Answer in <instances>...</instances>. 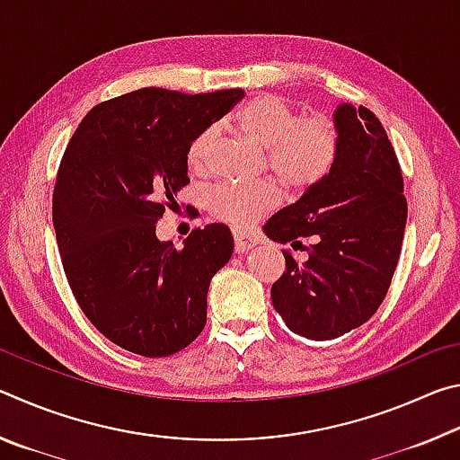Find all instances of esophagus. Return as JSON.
<instances>
[{"label":"esophagus","instance_id":"34e87169","mask_svg":"<svg viewBox=\"0 0 460 460\" xmlns=\"http://www.w3.org/2000/svg\"><path fill=\"white\" fill-rule=\"evenodd\" d=\"M233 243H235V253H247L249 249L255 247V239L249 237L243 231H233Z\"/></svg>","mask_w":460,"mask_h":460}]
</instances>
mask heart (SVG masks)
<instances>
[{
	"label": "heart",
	"mask_w": 460,
	"mask_h": 460,
	"mask_svg": "<svg viewBox=\"0 0 460 460\" xmlns=\"http://www.w3.org/2000/svg\"><path fill=\"white\" fill-rule=\"evenodd\" d=\"M227 126L249 144L263 150L268 166L286 189L305 192L331 174L339 158V128L331 115H298L284 97L260 93L249 97L227 119ZM217 142V129L207 128L192 139L186 162L192 172H205ZM279 197L268 184H217L207 194L213 219L247 229L274 211Z\"/></svg>",
	"instance_id": "heart-1"
}]
</instances>
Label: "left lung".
<instances>
[{
	"label": "left lung",
	"mask_w": 460,
	"mask_h": 460,
	"mask_svg": "<svg viewBox=\"0 0 460 460\" xmlns=\"http://www.w3.org/2000/svg\"><path fill=\"white\" fill-rule=\"evenodd\" d=\"M334 121L341 147L331 174L263 227L292 247L313 239L306 261L282 249L286 271L271 286L288 329L310 341L342 337L377 313L408 217L398 155L376 113L342 103Z\"/></svg>",
	"instance_id": "left-lung-1"
}]
</instances>
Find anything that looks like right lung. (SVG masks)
<instances>
[{
    "label": "right lung",
    "mask_w": 460,
    "mask_h": 460,
    "mask_svg": "<svg viewBox=\"0 0 460 460\" xmlns=\"http://www.w3.org/2000/svg\"><path fill=\"white\" fill-rule=\"evenodd\" d=\"M241 97L131 91L93 107L62 155L52 199L62 268L84 316L126 351L168 357L205 329L208 284L231 260V233L207 225L176 249L155 237V223L189 184V144Z\"/></svg>",
    "instance_id": "obj_1"
}]
</instances>
